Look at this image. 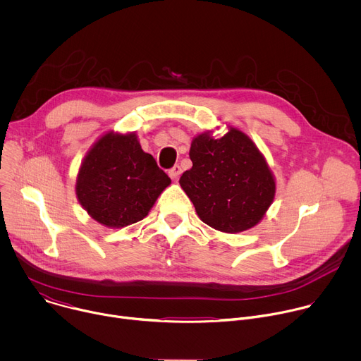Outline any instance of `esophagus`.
Wrapping results in <instances>:
<instances>
[{"mask_svg": "<svg viewBox=\"0 0 361 361\" xmlns=\"http://www.w3.org/2000/svg\"><path fill=\"white\" fill-rule=\"evenodd\" d=\"M169 174H170V177H171L173 180H177V178L180 177V174H181V167H180L178 164H176V166L169 171Z\"/></svg>", "mask_w": 361, "mask_h": 361, "instance_id": "obj_1", "label": "esophagus"}]
</instances>
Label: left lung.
<instances>
[{
	"mask_svg": "<svg viewBox=\"0 0 361 361\" xmlns=\"http://www.w3.org/2000/svg\"><path fill=\"white\" fill-rule=\"evenodd\" d=\"M190 159L192 167L180 185L201 221L231 234L259 224L274 200L276 181L244 133L230 128L221 138L202 133L191 142Z\"/></svg>",
	"mask_w": 361,
	"mask_h": 361,
	"instance_id": "obj_1",
	"label": "left lung"
}]
</instances>
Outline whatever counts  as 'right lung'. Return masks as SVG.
<instances>
[{"label":"right lung","instance_id":"right-lung-1","mask_svg":"<svg viewBox=\"0 0 361 361\" xmlns=\"http://www.w3.org/2000/svg\"><path fill=\"white\" fill-rule=\"evenodd\" d=\"M170 183L134 133H107L85 156L75 192L95 221L118 228L142 220Z\"/></svg>","mask_w":361,"mask_h":361}]
</instances>
